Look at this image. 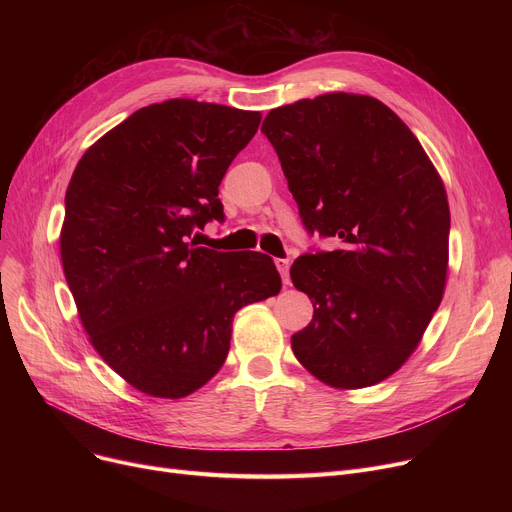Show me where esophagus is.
I'll return each instance as SVG.
<instances>
[{
  "label": "esophagus",
  "instance_id": "34e87169",
  "mask_svg": "<svg viewBox=\"0 0 512 512\" xmlns=\"http://www.w3.org/2000/svg\"><path fill=\"white\" fill-rule=\"evenodd\" d=\"M274 263H276L278 272H280V276H282V282H284V284H288V282H290V278H288V267H290L288 259H276Z\"/></svg>",
  "mask_w": 512,
  "mask_h": 512
}]
</instances>
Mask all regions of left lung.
I'll use <instances>...</instances> for the list:
<instances>
[{
  "label": "left lung",
  "mask_w": 512,
  "mask_h": 512,
  "mask_svg": "<svg viewBox=\"0 0 512 512\" xmlns=\"http://www.w3.org/2000/svg\"><path fill=\"white\" fill-rule=\"evenodd\" d=\"M305 230L334 251L305 253L290 278L313 303L292 351L317 380L365 388L417 348L440 307L450 211L409 126L367 95L328 93L265 116Z\"/></svg>",
  "instance_id": "left-lung-1"
}]
</instances>
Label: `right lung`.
Masks as SVG:
<instances>
[{
	"instance_id": "add662e5",
	"label": "right lung",
	"mask_w": 512,
	"mask_h": 512,
	"mask_svg": "<svg viewBox=\"0 0 512 512\" xmlns=\"http://www.w3.org/2000/svg\"><path fill=\"white\" fill-rule=\"evenodd\" d=\"M261 114L195 99L151 103L87 149L66 191L60 251L101 359L137 390L182 398L230 351L232 319L282 280L257 251L199 247L224 222L220 182Z\"/></svg>"
}]
</instances>
